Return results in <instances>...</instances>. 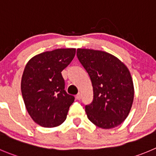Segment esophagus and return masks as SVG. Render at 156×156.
<instances>
[{"label": "esophagus", "mask_w": 156, "mask_h": 156, "mask_svg": "<svg viewBox=\"0 0 156 156\" xmlns=\"http://www.w3.org/2000/svg\"><path fill=\"white\" fill-rule=\"evenodd\" d=\"M76 99H78V100H80V99H81V93H79L78 94L76 95Z\"/></svg>", "instance_id": "obj_1"}]
</instances>
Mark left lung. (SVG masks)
<instances>
[{"label": "left lung", "mask_w": 156, "mask_h": 156, "mask_svg": "<svg viewBox=\"0 0 156 156\" xmlns=\"http://www.w3.org/2000/svg\"><path fill=\"white\" fill-rule=\"evenodd\" d=\"M76 56L93 86V102L85 106L88 119L105 129L119 126L128 116L134 99L129 69L115 56L101 50L79 48Z\"/></svg>", "instance_id": "8db88e82"}]
</instances>
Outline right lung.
Returning a JSON list of instances; mask_svg holds the SVG:
<instances>
[{"instance_id":"1","label":"right lung","mask_w":156,"mask_h":156,"mask_svg":"<svg viewBox=\"0 0 156 156\" xmlns=\"http://www.w3.org/2000/svg\"><path fill=\"white\" fill-rule=\"evenodd\" d=\"M75 54L74 48L44 52L32 57L25 66L22 96L29 115L41 126H58L66 119L75 98L65 91L61 72Z\"/></svg>"}]
</instances>
